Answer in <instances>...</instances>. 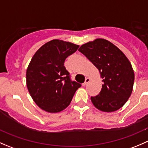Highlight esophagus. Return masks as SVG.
<instances>
[{
  "instance_id": "34e87169",
  "label": "esophagus",
  "mask_w": 148,
  "mask_h": 148,
  "mask_svg": "<svg viewBox=\"0 0 148 148\" xmlns=\"http://www.w3.org/2000/svg\"><path fill=\"white\" fill-rule=\"evenodd\" d=\"M90 80H91L90 78H88V77H87V78H86V79H85V82L82 84V86H85L86 84L90 82Z\"/></svg>"
}]
</instances>
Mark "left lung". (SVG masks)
<instances>
[{
  "mask_svg": "<svg viewBox=\"0 0 148 148\" xmlns=\"http://www.w3.org/2000/svg\"><path fill=\"white\" fill-rule=\"evenodd\" d=\"M79 51L99 71L102 86L97 96L91 97L92 104L106 112L121 108L132 94L135 74L123 52L107 40L97 38L81 46Z\"/></svg>",
  "mask_w": 148,
  "mask_h": 148,
  "instance_id": "left-lung-1",
  "label": "left lung"
}]
</instances>
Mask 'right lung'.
Wrapping results in <instances>:
<instances>
[{
	"mask_svg": "<svg viewBox=\"0 0 148 148\" xmlns=\"http://www.w3.org/2000/svg\"><path fill=\"white\" fill-rule=\"evenodd\" d=\"M79 45L53 39L44 44L31 59L26 70V85L36 104L51 113L66 108L81 84L71 81L65 59Z\"/></svg>",
	"mask_w": 148,
	"mask_h": 148,
	"instance_id": "right-lung-1",
	"label": "right lung"
}]
</instances>
